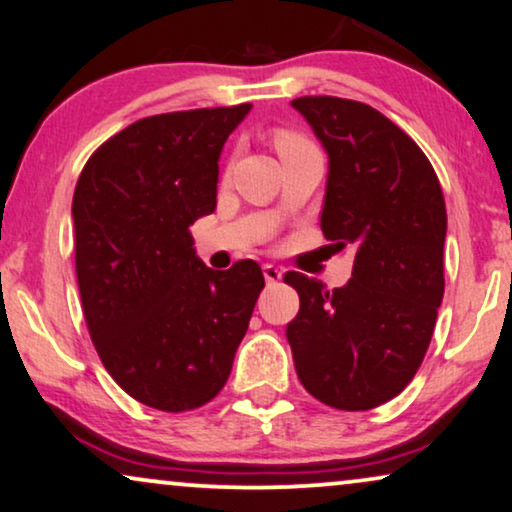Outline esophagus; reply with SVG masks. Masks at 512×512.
<instances>
[{"instance_id": "1", "label": "esophagus", "mask_w": 512, "mask_h": 512, "mask_svg": "<svg viewBox=\"0 0 512 512\" xmlns=\"http://www.w3.org/2000/svg\"><path fill=\"white\" fill-rule=\"evenodd\" d=\"M262 271H264V278H267L269 285L271 283H278L283 278V271L278 269V267H274V264H264Z\"/></svg>"}]
</instances>
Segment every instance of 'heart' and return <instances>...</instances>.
<instances>
[{
	"mask_svg": "<svg viewBox=\"0 0 512 512\" xmlns=\"http://www.w3.org/2000/svg\"><path fill=\"white\" fill-rule=\"evenodd\" d=\"M302 142H306V140L299 138V135H295V133H290V131H281L276 135V149H278V152H283V149H288V147L302 145Z\"/></svg>",
	"mask_w": 512,
	"mask_h": 512,
	"instance_id": "1",
	"label": "heart"
}]
</instances>
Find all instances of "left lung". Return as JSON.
<instances>
[{
	"instance_id": "8db88e82",
	"label": "left lung",
	"mask_w": 512,
	"mask_h": 512,
	"mask_svg": "<svg viewBox=\"0 0 512 512\" xmlns=\"http://www.w3.org/2000/svg\"><path fill=\"white\" fill-rule=\"evenodd\" d=\"M292 107L330 159L320 229L356 260L335 290L285 274L299 295L285 335L313 398L372 410L410 384L431 344L445 295V196L417 142L374 107L335 95H304Z\"/></svg>"
}]
</instances>
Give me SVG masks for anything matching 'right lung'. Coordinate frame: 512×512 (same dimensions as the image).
I'll return each mask as SVG.
<instances>
[{"label": "right lung", "mask_w": 512, "mask_h": 512, "mask_svg": "<svg viewBox=\"0 0 512 512\" xmlns=\"http://www.w3.org/2000/svg\"><path fill=\"white\" fill-rule=\"evenodd\" d=\"M250 107L135 121L95 149L74 187V264L93 346L154 410H196L222 391L264 288L252 260L208 269L189 231L217 206V161Z\"/></svg>", "instance_id": "obj_1"}]
</instances>
